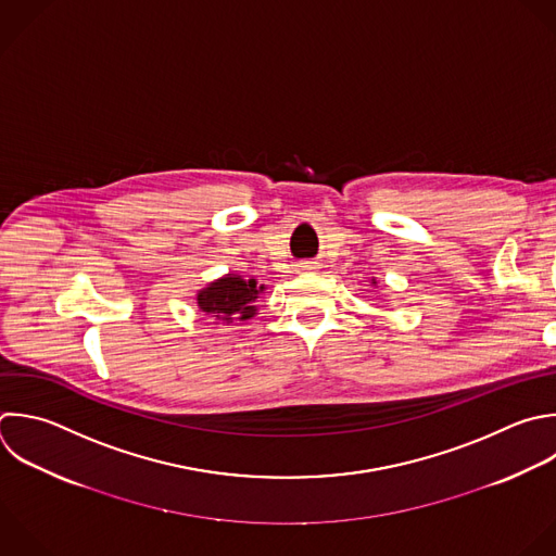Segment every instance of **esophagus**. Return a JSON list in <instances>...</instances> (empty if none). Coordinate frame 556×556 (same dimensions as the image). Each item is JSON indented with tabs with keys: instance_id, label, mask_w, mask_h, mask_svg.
Returning a JSON list of instances; mask_svg holds the SVG:
<instances>
[{
	"instance_id": "34e87169",
	"label": "esophagus",
	"mask_w": 556,
	"mask_h": 556,
	"mask_svg": "<svg viewBox=\"0 0 556 556\" xmlns=\"http://www.w3.org/2000/svg\"><path fill=\"white\" fill-rule=\"evenodd\" d=\"M298 269H300V271H315V269H317V263H315V261H304V263L298 265Z\"/></svg>"
}]
</instances>
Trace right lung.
Segmentation results:
<instances>
[{
	"mask_svg": "<svg viewBox=\"0 0 556 556\" xmlns=\"http://www.w3.org/2000/svg\"><path fill=\"white\" fill-rule=\"evenodd\" d=\"M265 287H258L256 280H243L241 276H226L198 295V306L211 317L232 324L235 319H250L256 313L254 300Z\"/></svg>",
	"mask_w": 556,
	"mask_h": 556,
	"instance_id": "1",
	"label": "right lung"
}]
</instances>
